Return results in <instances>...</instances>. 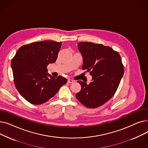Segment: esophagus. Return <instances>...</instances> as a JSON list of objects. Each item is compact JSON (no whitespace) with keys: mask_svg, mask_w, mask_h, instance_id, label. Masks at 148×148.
I'll list each match as a JSON object with an SVG mask.
<instances>
[{"mask_svg":"<svg viewBox=\"0 0 148 148\" xmlns=\"http://www.w3.org/2000/svg\"><path fill=\"white\" fill-rule=\"evenodd\" d=\"M74 82V81L72 79H68V83H73Z\"/></svg>","mask_w":148,"mask_h":148,"instance_id":"1","label":"esophagus"}]
</instances>
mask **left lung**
I'll return each mask as SVG.
<instances>
[{
    "label": "left lung",
    "mask_w": 148,
    "mask_h": 148,
    "mask_svg": "<svg viewBox=\"0 0 148 148\" xmlns=\"http://www.w3.org/2000/svg\"><path fill=\"white\" fill-rule=\"evenodd\" d=\"M82 54V69L92 76L89 84L80 80L81 90L75 97L88 108L99 107L114 95L124 73L120 54L108 46L89 42L78 43Z\"/></svg>",
    "instance_id": "1"
}]
</instances>
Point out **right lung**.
Returning a JSON list of instances; mask_svg holds the SVG:
<instances>
[{"label": "right lung", "mask_w": 148, "mask_h": 148, "mask_svg": "<svg viewBox=\"0 0 148 148\" xmlns=\"http://www.w3.org/2000/svg\"><path fill=\"white\" fill-rule=\"evenodd\" d=\"M62 42L43 41L21 46L11 60L14 83L30 103L39 105L55 95L67 80L47 73V65L55 62ZM49 76V77H48Z\"/></svg>", "instance_id": "right-lung-1"}]
</instances>
